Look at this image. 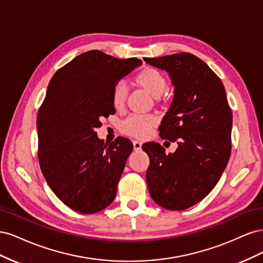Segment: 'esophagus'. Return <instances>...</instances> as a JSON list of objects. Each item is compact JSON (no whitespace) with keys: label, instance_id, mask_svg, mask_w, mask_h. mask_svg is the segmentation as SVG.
Masks as SVG:
<instances>
[{"label":"esophagus","instance_id":"1","mask_svg":"<svg viewBox=\"0 0 263 263\" xmlns=\"http://www.w3.org/2000/svg\"><path fill=\"white\" fill-rule=\"evenodd\" d=\"M133 145H134V149L136 150V151L140 150V149H141V146H142L141 142L138 141V140H134V141H133Z\"/></svg>","mask_w":263,"mask_h":263}]
</instances>
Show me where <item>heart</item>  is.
Masks as SVG:
<instances>
[{
	"label": "heart",
	"mask_w": 263,
	"mask_h": 263,
	"mask_svg": "<svg viewBox=\"0 0 263 263\" xmlns=\"http://www.w3.org/2000/svg\"><path fill=\"white\" fill-rule=\"evenodd\" d=\"M134 82L137 86L144 89L154 98L161 97L168 87L166 78L160 71L153 67H146L135 76ZM127 87L123 83L115 85L112 93V103L115 108H122L127 99ZM157 124V117L151 114H135L126 118L122 124V130L128 136L142 139L150 134V130Z\"/></svg>",
	"instance_id": "obj_1"
}]
</instances>
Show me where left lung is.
Wrapping results in <instances>:
<instances>
[{"label": "left lung", "instance_id": "1", "mask_svg": "<svg viewBox=\"0 0 263 263\" xmlns=\"http://www.w3.org/2000/svg\"><path fill=\"white\" fill-rule=\"evenodd\" d=\"M144 60L169 73L174 95L159 130L162 139L178 142L168 155L157 142L142 145L150 159L148 190L163 209L186 210L211 192L226 168L232 109L220 79L196 55L181 52Z\"/></svg>", "mask_w": 263, "mask_h": 263}]
</instances>
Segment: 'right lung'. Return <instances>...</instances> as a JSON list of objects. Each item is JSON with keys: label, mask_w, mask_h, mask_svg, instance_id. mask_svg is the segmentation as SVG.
Returning <instances> with one entry per match:
<instances>
[{"label": "right lung", "mask_w": 263, "mask_h": 263, "mask_svg": "<svg viewBox=\"0 0 263 263\" xmlns=\"http://www.w3.org/2000/svg\"><path fill=\"white\" fill-rule=\"evenodd\" d=\"M141 63L90 50L51 78L37 116L38 159L52 192L71 210L94 214L114 201L133 144L124 137L106 144L94 129L115 113V85Z\"/></svg>", "instance_id": "add662e5"}]
</instances>
